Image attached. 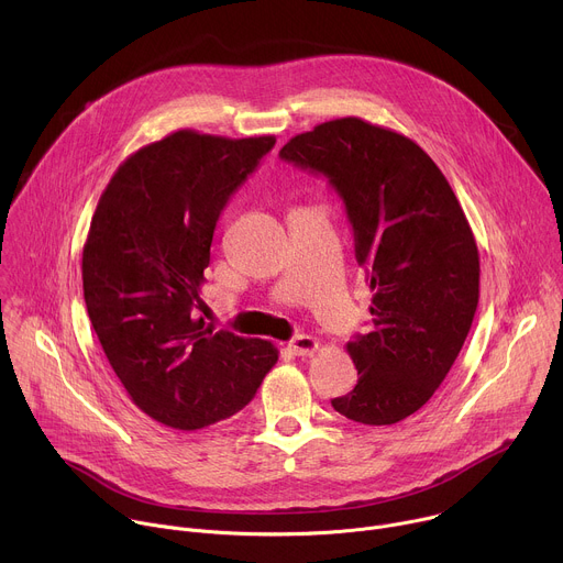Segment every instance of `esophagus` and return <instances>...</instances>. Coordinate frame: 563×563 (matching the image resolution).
<instances>
[{"label": "esophagus", "mask_w": 563, "mask_h": 563, "mask_svg": "<svg viewBox=\"0 0 563 563\" xmlns=\"http://www.w3.org/2000/svg\"><path fill=\"white\" fill-rule=\"evenodd\" d=\"M296 356H311L316 350H318V341L313 336H307V334H298L289 341L287 345Z\"/></svg>", "instance_id": "obj_1"}]
</instances>
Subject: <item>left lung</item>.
<instances>
[{"label": "left lung", "mask_w": 563, "mask_h": 563, "mask_svg": "<svg viewBox=\"0 0 563 563\" xmlns=\"http://www.w3.org/2000/svg\"><path fill=\"white\" fill-rule=\"evenodd\" d=\"M280 159L341 196L372 289V332L347 343L358 383L332 406L365 426L421 410L456 361L478 305V252L432 157L410 137L341 118L291 137Z\"/></svg>", "instance_id": "obj_1"}]
</instances>
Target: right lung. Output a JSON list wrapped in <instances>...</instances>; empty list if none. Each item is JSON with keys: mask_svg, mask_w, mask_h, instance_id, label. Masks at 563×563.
<instances>
[{"mask_svg": "<svg viewBox=\"0 0 563 563\" xmlns=\"http://www.w3.org/2000/svg\"><path fill=\"white\" fill-rule=\"evenodd\" d=\"M274 144L176 131L126 157L93 213L82 254L91 325L133 404L167 428L243 410L278 361L269 341L198 318L216 222Z\"/></svg>", "mask_w": 563, "mask_h": 563, "instance_id": "1", "label": "right lung"}]
</instances>
